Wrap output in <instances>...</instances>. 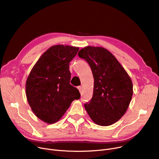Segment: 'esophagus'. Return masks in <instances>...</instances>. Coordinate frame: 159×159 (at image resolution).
<instances>
[{
	"instance_id": "34e87169",
	"label": "esophagus",
	"mask_w": 159,
	"mask_h": 159,
	"mask_svg": "<svg viewBox=\"0 0 159 159\" xmlns=\"http://www.w3.org/2000/svg\"><path fill=\"white\" fill-rule=\"evenodd\" d=\"M78 89L79 90V91H80V92H81V90H82V87L81 86H78Z\"/></svg>"
}]
</instances>
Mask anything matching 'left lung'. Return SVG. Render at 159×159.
Segmentation results:
<instances>
[{"label": "left lung", "mask_w": 159, "mask_h": 159, "mask_svg": "<svg viewBox=\"0 0 159 159\" xmlns=\"http://www.w3.org/2000/svg\"><path fill=\"white\" fill-rule=\"evenodd\" d=\"M78 55L89 64L94 79L93 97L84 104L99 126L117 122L127 111L133 95L131 80L115 56L102 47L87 46Z\"/></svg>", "instance_id": "left-lung-1"}]
</instances>
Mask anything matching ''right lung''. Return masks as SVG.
Returning <instances> with one entry per match:
<instances>
[{"label": "right lung", "mask_w": 159, "mask_h": 159, "mask_svg": "<svg viewBox=\"0 0 159 159\" xmlns=\"http://www.w3.org/2000/svg\"><path fill=\"white\" fill-rule=\"evenodd\" d=\"M79 48L55 45L49 48L32 68L26 83V95L39 119L53 124L61 119L79 91L70 84V62Z\"/></svg>", "instance_id": "1"}]
</instances>
